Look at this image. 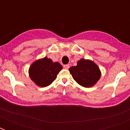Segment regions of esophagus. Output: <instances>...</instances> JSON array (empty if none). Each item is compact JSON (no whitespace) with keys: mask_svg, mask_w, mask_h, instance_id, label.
Segmentation results:
<instances>
[{"mask_svg":"<svg viewBox=\"0 0 130 130\" xmlns=\"http://www.w3.org/2000/svg\"><path fill=\"white\" fill-rule=\"evenodd\" d=\"M63 67H64V69H68L69 68V65H65L63 66Z\"/></svg>","mask_w":130,"mask_h":130,"instance_id":"1","label":"esophagus"}]
</instances>
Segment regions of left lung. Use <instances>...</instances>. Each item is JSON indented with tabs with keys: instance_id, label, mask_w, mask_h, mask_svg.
Here are the masks:
<instances>
[{
	"instance_id": "left-lung-1",
	"label": "left lung",
	"mask_w": 130,
	"mask_h": 130,
	"mask_svg": "<svg viewBox=\"0 0 130 130\" xmlns=\"http://www.w3.org/2000/svg\"><path fill=\"white\" fill-rule=\"evenodd\" d=\"M69 71L74 80L85 88L94 86L101 76L99 66L90 59H81L77 62V65L70 67Z\"/></svg>"
}]
</instances>
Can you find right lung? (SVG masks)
<instances>
[{"label":"right lung","mask_w":130,"mask_h":130,"mask_svg":"<svg viewBox=\"0 0 130 130\" xmlns=\"http://www.w3.org/2000/svg\"><path fill=\"white\" fill-rule=\"evenodd\" d=\"M62 69L63 67L59 62H53L52 59L45 57L31 63L28 73L30 79L36 85L44 88L55 81Z\"/></svg>","instance_id":"1"}]
</instances>
